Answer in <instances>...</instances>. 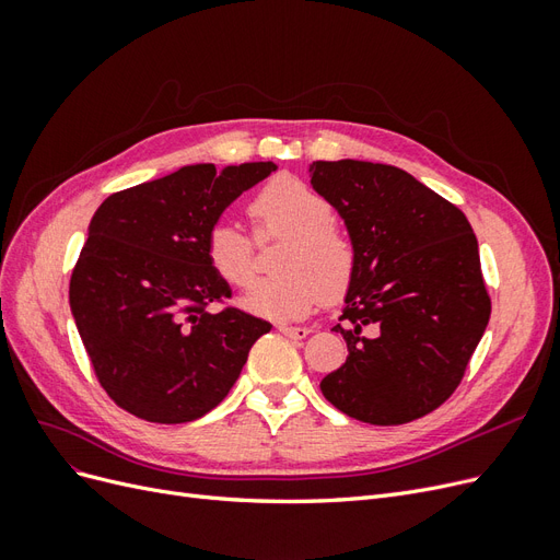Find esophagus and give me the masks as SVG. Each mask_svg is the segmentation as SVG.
<instances>
[{
	"mask_svg": "<svg viewBox=\"0 0 560 560\" xmlns=\"http://www.w3.org/2000/svg\"><path fill=\"white\" fill-rule=\"evenodd\" d=\"M284 336H290V338H306L308 334H311V329L308 327H292V325H280L278 327Z\"/></svg>",
	"mask_w": 560,
	"mask_h": 560,
	"instance_id": "1",
	"label": "esophagus"
}]
</instances>
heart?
<instances>
[{
	"instance_id": "b5f03b06",
	"label": "heart",
	"mask_w": 560,
	"mask_h": 560,
	"mask_svg": "<svg viewBox=\"0 0 560 560\" xmlns=\"http://www.w3.org/2000/svg\"><path fill=\"white\" fill-rule=\"evenodd\" d=\"M254 231L282 233L278 273L261 280L245 296V306L273 319L308 315L325 299L341 296L354 276L358 249L350 235L334 224L331 202L296 177H278L249 200ZM214 273L233 287H249L257 259L249 235L231 222H219L206 238Z\"/></svg>"
}]
</instances>
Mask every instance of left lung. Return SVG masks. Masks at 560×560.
I'll return each mask as SVG.
<instances>
[{
	"label": "left lung",
	"instance_id": "left-lung-1",
	"mask_svg": "<svg viewBox=\"0 0 560 560\" xmlns=\"http://www.w3.org/2000/svg\"><path fill=\"white\" fill-rule=\"evenodd\" d=\"M311 184L358 249L336 325L346 364L322 395L371 425H404L460 385L490 317L479 243L467 217L395 165L315 161Z\"/></svg>",
	"mask_w": 560,
	"mask_h": 560
}]
</instances>
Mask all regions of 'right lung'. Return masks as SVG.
Listing matches in <instances>:
<instances>
[{
    "mask_svg": "<svg viewBox=\"0 0 560 560\" xmlns=\"http://www.w3.org/2000/svg\"><path fill=\"white\" fill-rule=\"evenodd\" d=\"M276 163L184 165L112 194L91 219L70 306L95 376L124 411L177 425L212 411L270 322L210 311L231 287L208 261L219 217Z\"/></svg>",
    "mask_w": 560,
    "mask_h": 560,
    "instance_id": "add662e5",
    "label": "right lung"
}]
</instances>
